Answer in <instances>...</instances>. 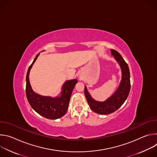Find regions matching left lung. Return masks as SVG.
Returning <instances> with one entry per match:
<instances>
[{
  "instance_id": "left-lung-1",
  "label": "left lung",
  "mask_w": 157,
  "mask_h": 157,
  "mask_svg": "<svg viewBox=\"0 0 157 157\" xmlns=\"http://www.w3.org/2000/svg\"><path fill=\"white\" fill-rule=\"evenodd\" d=\"M110 51L121 66L122 73V81L117 90L105 102H98L91 98L86 87H84V94L89 107L95 113L103 115L109 114L117 110L124 103L130 90V71L127 63L116 50L111 49Z\"/></svg>"
}]
</instances>
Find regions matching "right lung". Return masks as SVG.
Wrapping results in <instances>:
<instances>
[{"label": "right lung", "mask_w": 157, "mask_h": 157, "mask_svg": "<svg viewBox=\"0 0 157 157\" xmlns=\"http://www.w3.org/2000/svg\"><path fill=\"white\" fill-rule=\"evenodd\" d=\"M39 53L36 55L33 63L29 66L26 76V95L32 107L41 116L49 119H56L63 116L68 109L73 89L78 82L76 79L66 81L63 86V92L60 97L52 98L41 96L35 93L32 89L29 81V73Z\"/></svg>", "instance_id": "right-lung-1"}]
</instances>
